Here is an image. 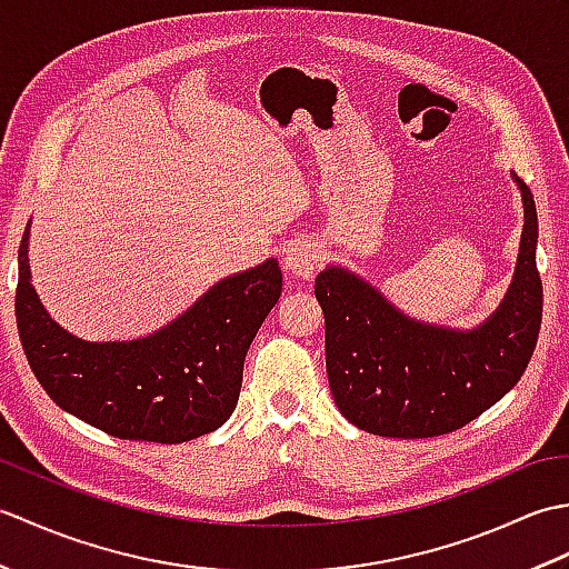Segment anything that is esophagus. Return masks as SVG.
I'll use <instances>...</instances> for the list:
<instances>
[{"label":"esophagus","mask_w":569,"mask_h":569,"mask_svg":"<svg viewBox=\"0 0 569 569\" xmlns=\"http://www.w3.org/2000/svg\"><path fill=\"white\" fill-rule=\"evenodd\" d=\"M320 261L322 251L312 239H296L283 251V269L298 278H312Z\"/></svg>","instance_id":"1"}]
</instances>
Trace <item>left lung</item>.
<instances>
[{
	"mask_svg": "<svg viewBox=\"0 0 569 569\" xmlns=\"http://www.w3.org/2000/svg\"><path fill=\"white\" fill-rule=\"evenodd\" d=\"M513 180L523 200L516 273L497 312L475 330L408 318L342 266L318 273L330 391L359 430L406 440L452 432L523 377L540 332L542 283L536 200L516 173Z\"/></svg>",
	"mask_w": 569,
	"mask_h": 569,
	"instance_id": "1",
	"label": "left lung"
}]
</instances>
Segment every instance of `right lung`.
<instances>
[{
  "instance_id": "right-lung-1",
  "label": "right lung",
  "mask_w": 569,
  "mask_h": 569,
  "mask_svg": "<svg viewBox=\"0 0 569 569\" xmlns=\"http://www.w3.org/2000/svg\"><path fill=\"white\" fill-rule=\"evenodd\" d=\"M269 259L214 283L183 316L129 342H88L48 316L31 286L29 224L19 247L17 325L23 355L56 406L119 440L176 445L227 422L249 345L278 303Z\"/></svg>"
}]
</instances>
